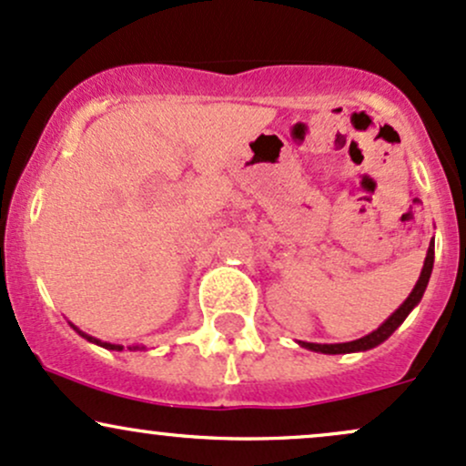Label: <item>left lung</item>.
I'll return each mask as SVG.
<instances>
[{"label": "left lung", "mask_w": 466, "mask_h": 466, "mask_svg": "<svg viewBox=\"0 0 466 466\" xmlns=\"http://www.w3.org/2000/svg\"><path fill=\"white\" fill-rule=\"evenodd\" d=\"M431 268H433V239L430 244V248H427V258H425V264H422V270H420V277H418L414 290L410 292V297H407L405 301L400 303L399 308H396L391 315L385 319L383 323H380L379 328H376L374 332L365 334V337L357 339V341H348V343H308V341H299L301 348L306 350H312V352H321V354H348V352H365V350H372L376 346H380V343L385 341V339L391 337V332L396 330V328L400 326L402 321H405L407 315H410L411 310L420 303L422 295H425V289L427 284H430V277H431Z\"/></svg>", "instance_id": "obj_1"}]
</instances>
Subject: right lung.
<instances>
[{"label":"right lung","instance_id":"right-lung-1","mask_svg":"<svg viewBox=\"0 0 466 466\" xmlns=\"http://www.w3.org/2000/svg\"><path fill=\"white\" fill-rule=\"evenodd\" d=\"M70 326H72V323H70ZM72 328H75V330H76L78 334H81V337H83V339H87V341H90V343H96V346H101V348H106V350H116V352H120V350H123V346H116V343L98 341V339H94V337H90V334H86V332H81V330H78V328H76V326H72ZM129 350H140V348H138V346H134V348H129Z\"/></svg>","mask_w":466,"mask_h":466}]
</instances>
